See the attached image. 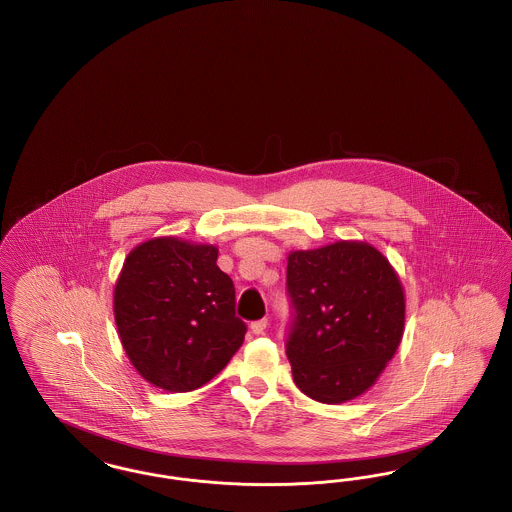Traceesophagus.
I'll return each mask as SVG.
<instances>
[{
	"label": "esophagus",
	"instance_id": "esophagus-1",
	"mask_svg": "<svg viewBox=\"0 0 512 512\" xmlns=\"http://www.w3.org/2000/svg\"><path fill=\"white\" fill-rule=\"evenodd\" d=\"M268 328V318H261V320H255V322H251V332L255 334V336H261V334H265V330Z\"/></svg>",
	"mask_w": 512,
	"mask_h": 512
}]
</instances>
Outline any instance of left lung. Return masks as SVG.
I'll use <instances>...</instances> for the list:
<instances>
[{
	"label": "left lung",
	"mask_w": 512,
	"mask_h": 512,
	"mask_svg": "<svg viewBox=\"0 0 512 512\" xmlns=\"http://www.w3.org/2000/svg\"><path fill=\"white\" fill-rule=\"evenodd\" d=\"M288 293L295 386L326 405L370 390L405 330V292L390 261L374 245L347 240L292 251Z\"/></svg>",
	"instance_id": "8db88e82"
}]
</instances>
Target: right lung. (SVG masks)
I'll list each match as a JSON object with an SVG mask.
<instances>
[{"label":"right lung","mask_w":512,"mask_h":512,"mask_svg":"<svg viewBox=\"0 0 512 512\" xmlns=\"http://www.w3.org/2000/svg\"><path fill=\"white\" fill-rule=\"evenodd\" d=\"M217 245L151 238L124 259L113 293L122 347L138 374L165 391L215 378L242 347L236 292Z\"/></svg>","instance_id":"obj_1"}]
</instances>
